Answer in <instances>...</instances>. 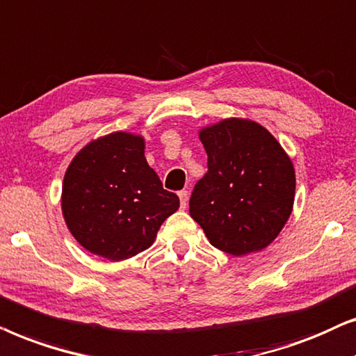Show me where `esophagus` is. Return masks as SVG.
Instances as JSON below:
<instances>
[{
    "instance_id": "1",
    "label": "esophagus",
    "mask_w": 356,
    "mask_h": 356,
    "mask_svg": "<svg viewBox=\"0 0 356 356\" xmlns=\"http://www.w3.org/2000/svg\"><path fill=\"white\" fill-rule=\"evenodd\" d=\"M179 198H181V208L186 210L187 203H188V192L187 191H181L179 192Z\"/></svg>"
}]
</instances>
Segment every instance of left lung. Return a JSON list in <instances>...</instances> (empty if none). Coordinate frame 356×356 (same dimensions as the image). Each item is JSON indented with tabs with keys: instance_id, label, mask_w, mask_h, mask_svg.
<instances>
[{
	"instance_id": "1",
	"label": "left lung",
	"mask_w": 356,
	"mask_h": 356,
	"mask_svg": "<svg viewBox=\"0 0 356 356\" xmlns=\"http://www.w3.org/2000/svg\"><path fill=\"white\" fill-rule=\"evenodd\" d=\"M198 138L208 172L191 197V216L222 252H259L280 234L293 211L295 168L277 138L249 118L203 127Z\"/></svg>"
}]
</instances>
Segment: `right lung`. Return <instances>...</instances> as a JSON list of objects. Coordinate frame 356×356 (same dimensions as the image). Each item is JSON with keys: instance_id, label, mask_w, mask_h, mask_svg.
Listing matches in <instances>:
<instances>
[{"instance_id": "obj_1", "label": "right lung", "mask_w": 356, "mask_h": 356, "mask_svg": "<svg viewBox=\"0 0 356 356\" xmlns=\"http://www.w3.org/2000/svg\"><path fill=\"white\" fill-rule=\"evenodd\" d=\"M179 197L163 188L145 158V138L113 131L89 141L65 172L61 213L84 249L112 262L143 252Z\"/></svg>"}]
</instances>
